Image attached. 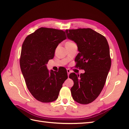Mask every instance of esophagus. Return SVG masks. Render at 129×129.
Returning a JSON list of instances; mask_svg holds the SVG:
<instances>
[{"instance_id": "obj_1", "label": "esophagus", "mask_w": 129, "mask_h": 129, "mask_svg": "<svg viewBox=\"0 0 129 129\" xmlns=\"http://www.w3.org/2000/svg\"><path fill=\"white\" fill-rule=\"evenodd\" d=\"M67 73H68V76H69V74H70V73H71V71L70 70V69H67Z\"/></svg>"}]
</instances>
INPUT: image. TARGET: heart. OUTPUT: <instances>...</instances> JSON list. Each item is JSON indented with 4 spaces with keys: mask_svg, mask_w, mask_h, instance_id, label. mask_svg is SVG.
Segmentation results:
<instances>
[{
    "mask_svg": "<svg viewBox=\"0 0 129 129\" xmlns=\"http://www.w3.org/2000/svg\"><path fill=\"white\" fill-rule=\"evenodd\" d=\"M66 43H68V44H69V43H73V42H70V41H69V42H67Z\"/></svg>",
    "mask_w": 129,
    "mask_h": 129,
    "instance_id": "obj_1",
    "label": "heart"
}]
</instances>
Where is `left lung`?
Segmentation results:
<instances>
[{"label": "left lung", "mask_w": 129, "mask_h": 129, "mask_svg": "<svg viewBox=\"0 0 129 129\" xmlns=\"http://www.w3.org/2000/svg\"><path fill=\"white\" fill-rule=\"evenodd\" d=\"M67 38L78 46L76 67L85 71L69 78L74 81L71 88L72 97L76 102L87 104L96 99L102 91L111 67L110 49L105 37L90 28L66 30Z\"/></svg>", "instance_id": "obj_1"}]
</instances>
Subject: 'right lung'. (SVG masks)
I'll use <instances>...</instances> for the list:
<instances>
[{
	"instance_id": "add662e5",
	"label": "right lung",
	"mask_w": 129,
	"mask_h": 129,
	"mask_svg": "<svg viewBox=\"0 0 129 129\" xmlns=\"http://www.w3.org/2000/svg\"><path fill=\"white\" fill-rule=\"evenodd\" d=\"M61 30L40 28L24 41L20 66L26 86L34 98L42 103L56 100L62 84L68 79L65 68L48 70L46 64L54 56L59 44L66 39Z\"/></svg>"
}]
</instances>
